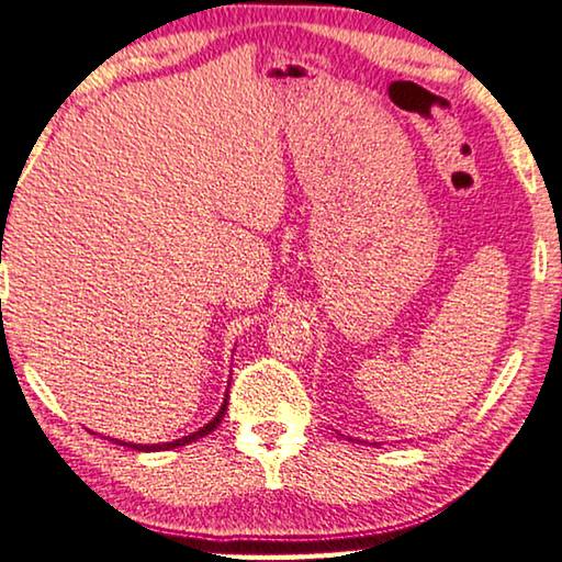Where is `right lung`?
<instances>
[{
  "mask_svg": "<svg viewBox=\"0 0 562 562\" xmlns=\"http://www.w3.org/2000/svg\"><path fill=\"white\" fill-rule=\"evenodd\" d=\"M0 226L4 228L7 226V216L4 213H0ZM4 239V234L0 236V241ZM0 265H2V247H0ZM226 405H228V392H226V400H224V405H221V409L216 413V417H213V420H209L203 425L201 430H195V432H191V436H183V438H178V440H172V442H153V446H142V442H124V440H116V438H112L114 442H120V446H126V448H134V450H145V453H155V450H170V448H180V446H188V442H193V440H199V438H203V436H209L211 430H216V425L224 420V415H226Z\"/></svg>",
  "mask_w": 562,
  "mask_h": 562,
  "instance_id": "add662e5",
  "label": "right lung"
}]
</instances>
